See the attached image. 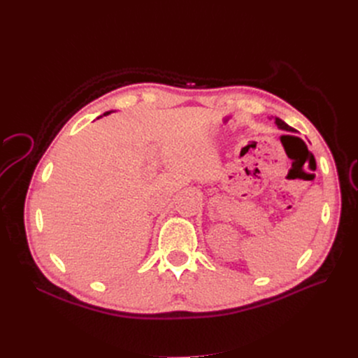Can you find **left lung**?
I'll return each instance as SVG.
<instances>
[{"label": "left lung", "mask_w": 358, "mask_h": 358, "mask_svg": "<svg viewBox=\"0 0 358 358\" xmlns=\"http://www.w3.org/2000/svg\"><path fill=\"white\" fill-rule=\"evenodd\" d=\"M275 124L280 127V129H283V130H289V131H294V129L293 127H290L289 124H286L283 120L281 119H278V117H275Z\"/></svg>", "instance_id": "left-lung-1"}]
</instances>
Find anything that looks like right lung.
Here are the masks:
<instances>
[{
    "mask_svg": "<svg viewBox=\"0 0 358 358\" xmlns=\"http://www.w3.org/2000/svg\"><path fill=\"white\" fill-rule=\"evenodd\" d=\"M106 115H108V111H107V113H104V116H106Z\"/></svg>",
    "mask_w": 358,
    "mask_h": 358,
    "instance_id": "right-lung-1",
    "label": "right lung"
}]
</instances>
